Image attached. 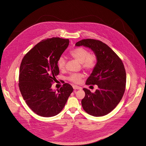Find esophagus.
Returning <instances> with one entry per match:
<instances>
[{"label": "esophagus", "instance_id": "1", "mask_svg": "<svg viewBox=\"0 0 146 146\" xmlns=\"http://www.w3.org/2000/svg\"><path fill=\"white\" fill-rule=\"evenodd\" d=\"M73 88L75 90H81L82 89V88L80 87V86H76V85H73Z\"/></svg>", "mask_w": 146, "mask_h": 146}]
</instances>
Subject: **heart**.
Instances as JSON below:
<instances>
[{
	"instance_id": "b5f03b06",
	"label": "heart",
	"mask_w": 146,
	"mask_h": 146,
	"mask_svg": "<svg viewBox=\"0 0 146 146\" xmlns=\"http://www.w3.org/2000/svg\"><path fill=\"white\" fill-rule=\"evenodd\" d=\"M70 55L79 62L81 63L82 68L86 71H91L95 68L97 63V56L94 53H89L88 50L82 47L72 50ZM57 67L59 70H64L66 68V60L63 56H61L57 61ZM83 75L80 73L71 74L68 80L73 83H79Z\"/></svg>"
}]
</instances>
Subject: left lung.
Listing matches in <instances>:
<instances>
[{"instance_id": "1", "label": "left lung", "mask_w": 146, "mask_h": 146, "mask_svg": "<svg viewBox=\"0 0 146 146\" xmlns=\"http://www.w3.org/2000/svg\"><path fill=\"white\" fill-rule=\"evenodd\" d=\"M76 46H84L96 55L97 63L86 85H97L91 92L84 88L85 96L82 100L84 110L94 117H102L113 111L121 101L126 88V72L120 58L107 44L93 39H83Z\"/></svg>"}]
</instances>
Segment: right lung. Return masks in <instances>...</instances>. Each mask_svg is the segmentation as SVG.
<instances>
[{
	"label": "right lung",
	"mask_w": 146,
	"mask_h": 146,
	"mask_svg": "<svg viewBox=\"0 0 146 146\" xmlns=\"http://www.w3.org/2000/svg\"><path fill=\"white\" fill-rule=\"evenodd\" d=\"M69 42V39L58 37L42 40L22 60L19 87L26 104L39 116L51 117L60 113L73 91L68 83L57 92L51 89L60 72L58 60Z\"/></svg>",
	"instance_id": "add662e5"
}]
</instances>
